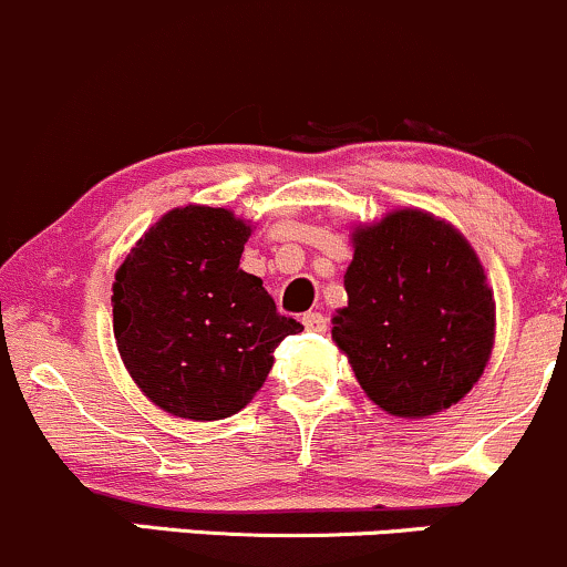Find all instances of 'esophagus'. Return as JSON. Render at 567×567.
Masks as SVG:
<instances>
[{"mask_svg": "<svg viewBox=\"0 0 567 567\" xmlns=\"http://www.w3.org/2000/svg\"><path fill=\"white\" fill-rule=\"evenodd\" d=\"M303 326H307V331H317V333L328 331V320L320 312H307V315H303Z\"/></svg>", "mask_w": 567, "mask_h": 567, "instance_id": "34e87169", "label": "esophagus"}]
</instances>
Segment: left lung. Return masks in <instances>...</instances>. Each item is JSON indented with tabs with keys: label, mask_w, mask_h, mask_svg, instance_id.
Listing matches in <instances>:
<instances>
[{
	"label": "left lung",
	"mask_w": 567,
	"mask_h": 567,
	"mask_svg": "<svg viewBox=\"0 0 567 567\" xmlns=\"http://www.w3.org/2000/svg\"><path fill=\"white\" fill-rule=\"evenodd\" d=\"M350 301L333 339L365 395L395 416L450 409L482 377L495 301L476 252L450 223L398 209L352 234Z\"/></svg>",
	"instance_id": "left-lung-1"
}]
</instances>
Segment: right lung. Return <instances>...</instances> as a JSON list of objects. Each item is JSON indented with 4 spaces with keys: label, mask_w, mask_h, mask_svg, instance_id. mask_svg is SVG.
<instances>
[{
    "label": "right lung",
    "mask_w": 567,
    "mask_h": 567,
    "mask_svg": "<svg viewBox=\"0 0 567 567\" xmlns=\"http://www.w3.org/2000/svg\"><path fill=\"white\" fill-rule=\"evenodd\" d=\"M250 226L228 209H172L136 241L112 285V328L128 374L155 406L185 420L245 409L274 350L303 331L239 269Z\"/></svg>",
    "instance_id": "add662e5"
}]
</instances>
